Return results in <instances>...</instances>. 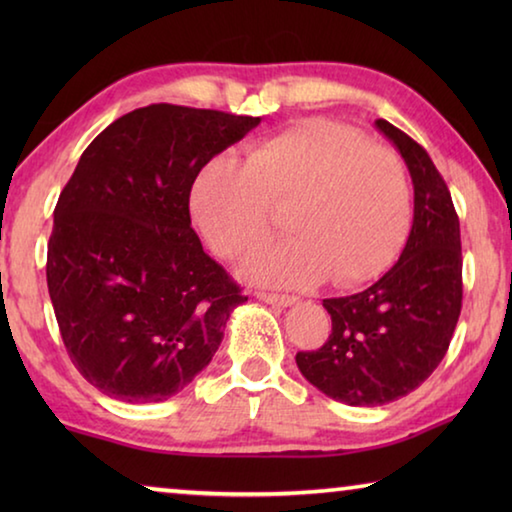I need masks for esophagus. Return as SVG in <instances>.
Instances as JSON below:
<instances>
[{
	"label": "esophagus",
	"mask_w": 512,
	"mask_h": 512,
	"mask_svg": "<svg viewBox=\"0 0 512 512\" xmlns=\"http://www.w3.org/2000/svg\"><path fill=\"white\" fill-rule=\"evenodd\" d=\"M257 298L266 302V305H277V307H293L298 302L296 296H287V293H268V291H257Z\"/></svg>",
	"instance_id": "34e87169"
}]
</instances>
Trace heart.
<instances>
[{"instance_id": "b5f03b06", "label": "heart", "mask_w": 512, "mask_h": 512, "mask_svg": "<svg viewBox=\"0 0 512 512\" xmlns=\"http://www.w3.org/2000/svg\"><path fill=\"white\" fill-rule=\"evenodd\" d=\"M287 207L289 241L255 255L244 273L277 287L361 284L393 262L411 221L400 155L357 128L309 119L248 146L244 162L214 158L198 171L192 212L216 255L241 259L275 235Z\"/></svg>"}]
</instances>
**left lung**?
Returning <instances> with one entry per match:
<instances>
[{"instance_id":"left-lung-1","label":"left lung","mask_w":512,"mask_h":512,"mask_svg":"<svg viewBox=\"0 0 512 512\" xmlns=\"http://www.w3.org/2000/svg\"><path fill=\"white\" fill-rule=\"evenodd\" d=\"M413 180V225L397 264L345 298H327L332 334L323 348L298 352L302 375L320 393L350 406L400 400L427 379L461 316V228L452 194L422 146L377 119Z\"/></svg>"}]
</instances>
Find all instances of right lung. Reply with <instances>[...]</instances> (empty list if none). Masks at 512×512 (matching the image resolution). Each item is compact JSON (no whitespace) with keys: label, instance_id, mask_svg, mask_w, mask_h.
Here are the masks:
<instances>
[{"label":"right lung","instance_id":"add662e5","mask_svg":"<svg viewBox=\"0 0 512 512\" xmlns=\"http://www.w3.org/2000/svg\"><path fill=\"white\" fill-rule=\"evenodd\" d=\"M259 121L153 103L83 151L54 210L47 287L69 359L103 395L146 404L183 391L248 300L203 250L189 194Z\"/></svg>","mask_w":512,"mask_h":512}]
</instances>
